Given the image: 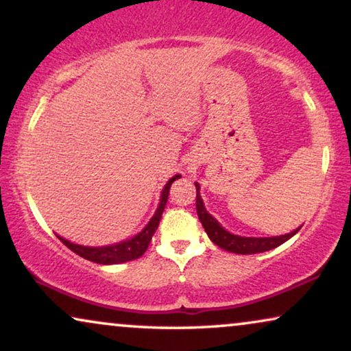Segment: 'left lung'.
<instances>
[{"label":"left lung","instance_id":"obj_1","mask_svg":"<svg viewBox=\"0 0 351 351\" xmlns=\"http://www.w3.org/2000/svg\"><path fill=\"white\" fill-rule=\"evenodd\" d=\"M196 213H198L199 222L203 223L204 232L208 233L210 241L217 244L219 247L225 249V251L234 252V254H257V252H265L270 251V249H275L281 246L282 243H286L287 239L294 237V234L299 232L300 227L294 230V232L281 234V237H271V238H246V237H238V234H233L225 230L222 225H220L217 220H215L213 215H210L204 208L203 199H201L199 195V184H196Z\"/></svg>","mask_w":351,"mask_h":351}]
</instances>
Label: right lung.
<instances>
[{"instance_id":"right-lung-1","label":"right lung","mask_w":351,"mask_h":351,"mask_svg":"<svg viewBox=\"0 0 351 351\" xmlns=\"http://www.w3.org/2000/svg\"><path fill=\"white\" fill-rule=\"evenodd\" d=\"M176 179H180V176H174L169 179L165 189L161 191V199L160 204H158L156 213L153 214L150 222L147 223V227L142 230L141 233H137L136 237L131 239H126V241L112 244V246H102V247H88V246H80V244H73L66 239L60 238L59 239L65 244L66 247L71 249L75 254H78L80 257L86 258V261L102 263V265H113V263H123L128 261H134V258H138L143 252L147 251L148 244L152 241V237L155 234L158 225H160L162 210L166 208L167 203V195H169V189L172 182Z\"/></svg>"}]
</instances>
